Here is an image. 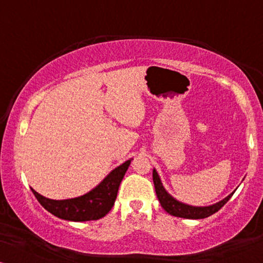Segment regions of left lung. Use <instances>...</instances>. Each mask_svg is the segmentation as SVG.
Returning a JSON list of instances; mask_svg holds the SVG:
<instances>
[{"label": "left lung", "mask_w": 263, "mask_h": 263, "mask_svg": "<svg viewBox=\"0 0 263 263\" xmlns=\"http://www.w3.org/2000/svg\"><path fill=\"white\" fill-rule=\"evenodd\" d=\"M153 182L158 200H159L161 207H163L168 214L184 219H203L210 217V215L214 214L215 212L220 210V208L231 199L233 193L236 192L235 189L230 195L226 196L225 199L220 200L217 203L210 204V206H192V204L184 203L182 202V201L175 199L171 194L167 193V190L165 189L163 183H161V179L159 177V175H158L156 168H153Z\"/></svg>", "instance_id": "left-lung-1"}]
</instances>
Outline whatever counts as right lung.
<instances>
[{
    "label": "right lung",
    "instance_id": "1",
    "mask_svg": "<svg viewBox=\"0 0 263 263\" xmlns=\"http://www.w3.org/2000/svg\"><path fill=\"white\" fill-rule=\"evenodd\" d=\"M133 159L115 167L98 185L84 195L66 200H52L31 188L39 203L55 217L69 221L98 220L105 217L112 208L118 188Z\"/></svg>",
    "mask_w": 263,
    "mask_h": 263
}]
</instances>
